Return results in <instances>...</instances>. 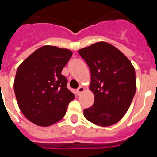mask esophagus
<instances>
[{"label": "esophagus", "mask_w": 157, "mask_h": 157, "mask_svg": "<svg viewBox=\"0 0 157 157\" xmlns=\"http://www.w3.org/2000/svg\"><path fill=\"white\" fill-rule=\"evenodd\" d=\"M76 91H77V94H81L82 92L85 91V88H84L83 86H80V87L76 90Z\"/></svg>", "instance_id": "obj_1"}]
</instances>
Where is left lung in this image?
I'll use <instances>...</instances> for the list:
<instances>
[{"label":"left lung","mask_w":157,"mask_h":157,"mask_svg":"<svg viewBox=\"0 0 157 157\" xmlns=\"http://www.w3.org/2000/svg\"><path fill=\"white\" fill-rule=\"evenodd\" d=\"M78 52L90 67V90L94 94L93 106L84 110V116L99 126L116 124L126 113L135 94L134 66L117 48L104 41Z\"/></svg>","instance_id":"1"}]
</instances>
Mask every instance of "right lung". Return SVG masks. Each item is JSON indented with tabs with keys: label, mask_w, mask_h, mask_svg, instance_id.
I'll return each mask as SVG.
<instances>
[{
	"label": "right lung",
	"mask_w": 157,
	"mask_h": 157,
	"mask_svg": "<svg viewBox=\"0 0 157 157\" xmlns=\"http://www.w3.org/2000/svg\"><path fill=\"white\" fill-rule=\"evenodd\" d=\"M71 55L67 49L45 45L18 67L13 90L21 112L31 122L50 126L65 116L75 95L61 72Z\"/></svg>",
	"instance_id": "add662e5"
}]
</instances>
